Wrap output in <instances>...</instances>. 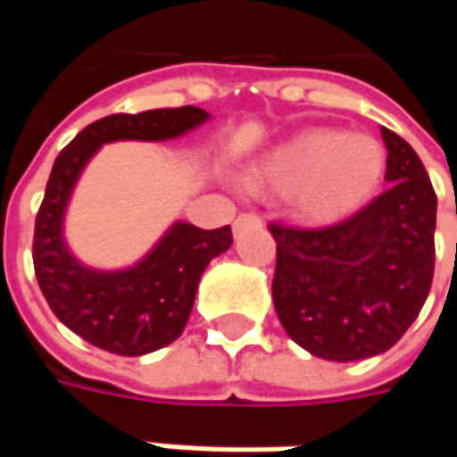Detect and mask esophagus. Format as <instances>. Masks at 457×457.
<instances>
[{"instance_id": "esophagus-1", "label": "esophagus", "mask_w": 457, "mask_h": 457, "mask_svg": "<svg viewBox=\"0 0 457 457\" xmlns=\"http://www.w3.org/2000/svg\"><path fill=\"white\" fill-rule=\"evenodd\" d=\"M249 226H262V219L256 216V213H241L237 220H234V231H244V228H249Z\"/></svg>"}]
</instances>
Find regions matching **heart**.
Listing matches in <instances>:
<instances>
[{
  "label": "heart",
  "instance_id": "obj_1",
  "mask_svg": "<svg viewBox=\"0 0 457 457\" xmlns=\"http://www.w3.org/2000/svg\"><path fill=\"white\" fill-rule=\"evenodd\" d=\"M386 147L377 137L307 129L272 150L252 183L290 193L292 213L307 223H333L369 201L384 180Z\"/></svg>",
  "mask_w": 457,
  "mask_h": 457
}]
</instances>
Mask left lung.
Returning a JSON list of instances; mask_svg holds the SVG:
<instances>
[{"instance_id":"8db88e82","label":"left lung","mask_w":457,"mask_h":457,"mask_svg":"<svg viewBox=\"0 0 457 457\" xmlns=\"http://www.w3.org/2000/svg\"><path fill=\"white\" fill-rule=\"evenodd\" d=\"M381 137L389 190L333 226L270 223L277 318L318 359L359 361L389 351L430 295L437 195L417 152L392 129Z\"/></svg>"}]
</instances>
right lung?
I'll return each mask as SVG.
<instances>
[{"instance_id":"1","label":"right lung","mask_w":457,"mask_h":457,"mask_svg":"<svg viewBox=\"0 0 457 457\" xmlns=\"http://www.w3.org/2000/svg\"><path fill=\"white\" fill-rule=\"evenodd\" d=\"M208 114L198 106L112 114L88 124L55 157L32 238L35 277L55 318L83 341L119 356H145L183 333L195 290L213 256L231 246V226L172 228L139 264L121 272H96L76 262L62 238V216L86 162L116 139H172L195 129Z\"/></svg>"}]
</instances>
